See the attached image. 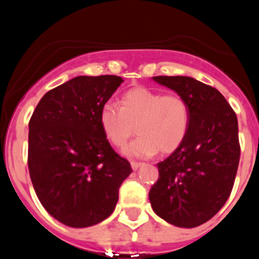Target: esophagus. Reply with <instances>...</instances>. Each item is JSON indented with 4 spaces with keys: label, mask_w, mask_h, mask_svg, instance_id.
Listing matches in <instances>:
<instances>
[{
    "label": "esophagus",
    "mask_w": 259,
    "mask_h": 259,
    "mask_svg": "<svg viewBox=\"0 0 259 259\" xmlns=\"http://www.w3.org/2000/svg\"><path fill=\"white\" fill-rule=\"evenodd\" d=\"M130 164H132V168L134 169V170H137V169H139L140 166H142V163H140V161H134V160H133Z\"/></svg>",
    "instance_id": "obj_1"
}]
</instances>
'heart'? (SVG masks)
<instances>
[{
  "label": "heart",
  "mask_w": 259,
  "mask_h": 259,
  "mask_svg": "<svg viewBox=\"0 0 259 259\" xmlns=\"http://www.w3.org/2000/svg\"><path fill=\"white\" fill-rule=\"evenodd\" d=\"M99 124L105 139L115 148H124L137 133L140 135L126 149L129 156L148 158L160 150L176 151L187 139L190 106L178 94H165L138 86L120 99V108L111 103L101 106Z\"/></svg>",
  "instance_id": "heart-1"
}]
</instances>
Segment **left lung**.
Masks as SVG:
<instances>
[{
    "instance_id": "obj_1",
    "label": "left lung",
    "mask_w": 259,
    "mask_h": 259,
    "mask_svg": "<svg viewBox=\"0 0 259 259\" xmlns=\"http://www.w3.org/2000/svg\"><path fill=\"white\" fill-rule=\"evenodd\" d=\"M190 106L187 139L164 161L149 192L151 207L173 226L194 228L213 218L233 189L241 156L238 120L217 89L188 76H154Z\"/></svg>"
}]
</instances>
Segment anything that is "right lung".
<instances>
[{
    "label": "right lung",
    "mask_w": 259,
    "mask_h": 259,
    "mask_svg": "<svg viewBox=\"0 0 259 259\" xmlns=\"http://www.w3.org/2000/svg\"><path fill=\"white\" fill-rule=\"evenodd\" d=\"M115 75L77 76L48 91L28 122V171L46 210L74 228L108 218L133 171L105 139L99 113L122 82Z\"/></svg>",
    "instance_id": "1"
}]
</instances>
